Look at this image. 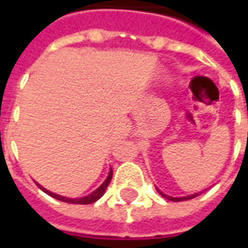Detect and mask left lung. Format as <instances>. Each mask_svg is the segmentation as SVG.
<instances>
[{"label": "left lung", "instance_id": "left-lung-1", "mask_svg": "<svg viewBox=\"0 0 248 248\" xmlns=\"http://www.w3.org/2000/svg\"><path fill=\"white\" fill-rule=\"evenodd\" d=\"M157 192L160 193V195L163 196V197H166V199H168V200H171V202H184V200H190V199H193V197H196V196H199L202 192H199V193H195V195H190V196H185V197H171V196H167L164 195L163 192H160L157 189Z\"/></svg>", "mask_w": 248, "mask_h": 248}]
</instances>
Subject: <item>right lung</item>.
Masks as SVG:
<instances>
[{"mask_svg": "<svg viewBox=\"0 0 248 248\" xmlns=\"http://www.w3.org/2000/svg\"><path fill=\"white\" fill-rule=\"evenodd\" d=\"M111 176H113V170L110 168V172L108 178H106V181L102 184V185L96 189V190H93L92 193H90L88 196H85V197H81V199H69V197H64V196L61 195H56V193H52V192H49V190H46V189H44L43 186H40L41 189H43L44 192L46 193V195H49L51 197H55L56 200H61V202H64V203H73V204H91V203H95L96 200H99L102 196L105 195V192H106V187L109 186L110 181H111Z\"/></svg>", "mask_w": 248, "mask_h": 248, "instance_id": "add662e5", "label": "right lung"}]
</instances>
